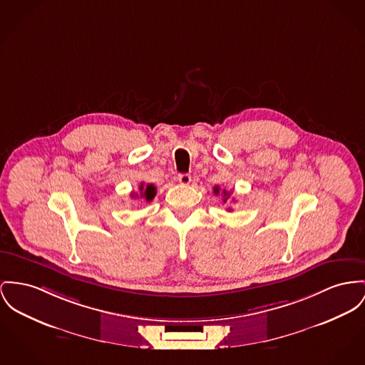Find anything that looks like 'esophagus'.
<instances>
[{
    "instance_id": "1",
    "label": "esophagus",
    "mask_w": 365,
    "mask_h": 365,
    "mask_svg": "<svg viewBox=\"0 0 365 365\" xmlns=\"http://www.w3.org/2000/svg\"><path fill=\"white\" fill-rule=\"evenodd\" d=\"M178 181H180V184H182V185H188L190 182H191V175L190 174H178Z\"/></svg>"
}]
</instances>
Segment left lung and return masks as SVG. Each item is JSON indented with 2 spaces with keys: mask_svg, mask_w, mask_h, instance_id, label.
Segmentation results:
<instances>
[{
  "mask_svg": "<svg viewBox=\"0 0 365 365\" xmlns=\"http://www.w3.org/2000/svg\"><path fill=\"white\" fill-rule=\"evenodd\" d=\"M219 192H220L219 187H215V194L219 195ZM222 195H224V199H222V202H224V203H225V202H227V199H228V196H230V192H227V191H225V190H224V191H222ZM231 210H232V209H231V207H228V212H231Z\"/></svg>",
  "mask_w": 365,
  "mask_h": 365,
  "instance_id": "8db88e82",
  "label": "left lung"
}]
</instances>
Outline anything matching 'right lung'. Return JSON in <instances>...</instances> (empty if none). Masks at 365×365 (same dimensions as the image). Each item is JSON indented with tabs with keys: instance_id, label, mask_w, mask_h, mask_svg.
<instances>
[{
	"instance_id": "1",
	"label": "right lung",
	"mask_w": 365,
	"mask_h": 365,
	"mask_svg": "<svg viewBox=\"0 0 365 365\" xmlns=\"http://www.w3.org/2000/svg\"><path fill=\"white\" fill-rule=\"evenodd\" d=\"M140 195H141V197L145 199L146 202H150V200L155 197V195H156V187H155L153 184H146V185L141 184V185H140ZM131 196H133V197H137L138 194H134V192H133Z\"/></svg>"
}]
</instances>
